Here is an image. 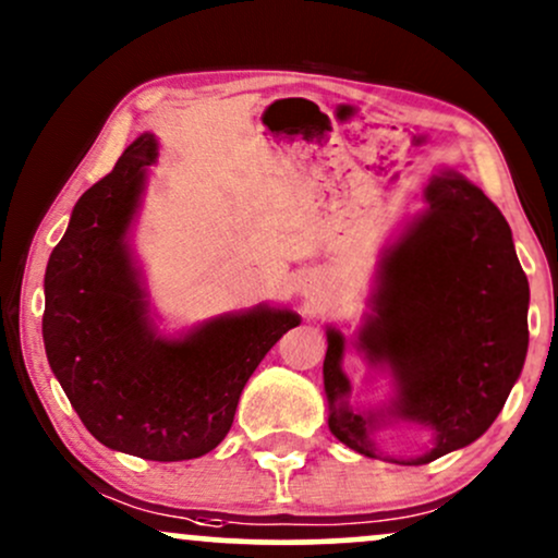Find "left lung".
I'll list each match as a JSON object with an SVG mask.
<instances>
[{"mask_svg":"<svg viewBox=\"0 0 558 558\" xmlns=\"http://www.w3.org/2000/svg\"><path fill=\"white\" fill-rule=\"evenodd\" d=\"M427 209L386 252L356 349L393 373L383 412L349 407L343 336L328 328L323 377L328 427L341 444L377 457L373 430L386 420L433 430V448L403 464H427L477 440L522 373L530 286L501 209L477 185L440 170L425 189Z\"/></svg>","mask_w":558,"mask_h":558,"instance_id":"obj_1","label":"left lung"}]
</instances>
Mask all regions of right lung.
Wrapping results in <instances>:
<instances>
[{"instance_id": "add662e5", "label": "right lung", "mask_w": 558, "mask_h": 558, "mask_svg": "<svg viewBox=\"0 0 558 558\" xmlns=\"http://www.w3.org/2000/svg\"><path fill=\"white\" fill-rule=\"evenodd\" d=\"M155 159L157 138L144 133L78 198L44 275L41 330L49 367L99 444L183 462L226 438L243 386L299 315L259 304L185 338L157 336L125 241Z\"/></svg>"}]
</instances>
